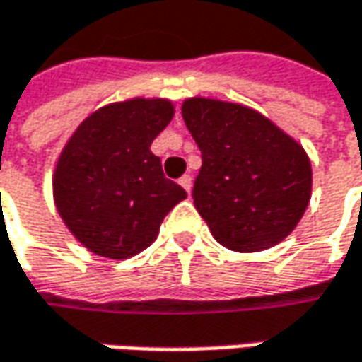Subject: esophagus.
Segmentation results:
<instances>
[{
  "instance_id": "obj_1",
  "label": "esophagus",
  "mask_w": 362,
  "mask_h": 362,
  "mask_svg": "<svg viewBox=\"0 0 362 362\" xmlns=\"http://www.w3.org/2000/svg\"><path fill=\"white\" fill-rule=\"evenodd\" d=\"M178 182H180V186L186 190V192H190V190H192V176H190V174H184Z\"/></svg>"
}]
</instances>
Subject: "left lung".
<instances>
[{"mask_svg":"<svg viewBox=\"0 0 362 362\" xmlns=\"http://www.w3.org/2000/svg\"><path fill=\"white\" fill-rule=\"evenodd\" d=\"M182 118L200 148L196 210L212 236L236 252L284 240L303 218L313 186L306 152L250 107L192 98Z\"/></svg>","mask_w":362,"mask_h":362,"instance_id":"1","label":"left lung"}]
</instances>
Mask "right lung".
I'll return each mask as SVG.
<instances>
[{
  "label": "right lung",
  "instance_id": "right-lung-1",
  "mask_svg": "<svg viewBox=\"0 0 362 362\" xmlns=\"http://www.w3.org/2000/svg\"><path fill=\"white\" fill-rule=\"evenodd\" d=\"M172 116L168 100L112 104L83 119L64 148L54 176L57 212L95 255L122 260L142 252L186 198L150 152Z\"/></svg>",
  "mask_w": 362,
  "mask_h": 362
}]
</instances>
